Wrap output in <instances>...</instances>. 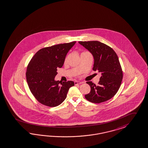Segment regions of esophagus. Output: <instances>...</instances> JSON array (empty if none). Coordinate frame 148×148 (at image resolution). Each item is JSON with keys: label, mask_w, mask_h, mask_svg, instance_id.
Returning a JSON list of instances; mask_svg holds the SVG:
<instances>
[{"label": "esophagus", "mask_w": 148, "mask_h": 148, "mask_svg": "<svg viewBox=\"0 0 148 148\" xmlns=\"http://www.w3.org/2000/svg\"><path fill=\"white\" fill-rule=\"evenodd\" d=\"M75 84L77 85V84H82V82H79V81H75Z\"/></svg>", "instance_id": "34e87169"}]
</instances>
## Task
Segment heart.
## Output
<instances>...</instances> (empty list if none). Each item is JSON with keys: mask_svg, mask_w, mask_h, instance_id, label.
Instances as JSON below:
<instances>
[{"mask_svg": "<svg viewBox=\"0 0 148 148\" xmlns=\"http://www.w3.org/2000/svg\"><path fill=\"white\" fill-rule=\"evenodd\" d=\"M86 53V52H83L82 53ZM67 60V58H66V59H65V62H66Z\"/></svg>", "mask_w": 148, "mask_h": 148, "instance_id": "obj_1", "label": "heart"}]
</instances>
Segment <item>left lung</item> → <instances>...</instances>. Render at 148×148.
<instances>
[{"mask_svg":"<svg viewBox=\"0 0 148 148\" xmlns=\"http://www.w3.org/2000/svg\"><path fill=\"white\" fill-rule=\"evenodd\" d=\"M94 57L93 70L101 73L98 85L87 82L90 92L85 98L93 103H101L112 98L120 87L123 72L119 58L109 46L99 41H79Z\"/></svg>","mask_w":148,"mask_h":148,"instance_id":"8db88e82","label":"left lung"}]
</instances>
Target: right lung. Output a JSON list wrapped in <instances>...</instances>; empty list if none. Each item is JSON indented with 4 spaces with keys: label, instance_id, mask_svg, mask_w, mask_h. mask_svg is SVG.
Listing matches in <instances>:
<instances>
[{
    "label": "right lung",
    "instance_id": "right-lung-1",
    "mask_svg": "<svg viewBox=\"0 0 148 148\" xmlns=\"http://www.w3.org/2000/svg\"><path fill=\"white\" fill-rule=\"evenodd\" d=\"M76 42L57 44L38 50L29 61L26 73L28 86L40 103L49 107L61 104L66 99L73 81H55L57 69L61 68L65 57Z\"/></svg>",
    "mask_w": 148,
    "mask_h": 148
}]
</instances>
